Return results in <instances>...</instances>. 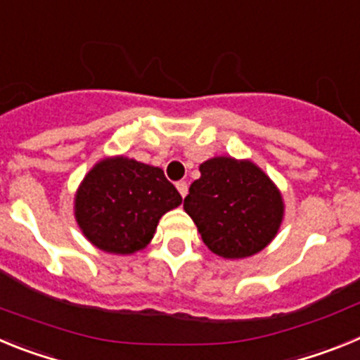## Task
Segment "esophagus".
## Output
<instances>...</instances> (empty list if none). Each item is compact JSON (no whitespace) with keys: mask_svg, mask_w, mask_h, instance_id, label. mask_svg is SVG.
<instances>
[{"mask_svg":"<svg viewBox=\"0 0 360 360\" xmlns=\"http://www.w3.org/2000/svg\"><path fill=\"white\" fill-rule=\"evenodd\" d=\"M176 189H178V193L182 195V198H186L187 191H189V186H187V182L180 180V182H176Z\"/></svg>","mask_w":360,"mask_h":360,"instance_id":"34e87169","label":"esophagus"}]
</instances>
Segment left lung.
Returning a JSON list of instances; mask_svg holds the SVG:
<instances>
[{
  "instance_id": "obj_1",
  "label": "left lung",
  "mask_w": 360,
  "mask_h": 360,
  "mask_svg": "<svg viewBox=\"0 0 360 360\" xmlns=\"http://www.w3.org/2000/svg\"><path fill=\"white\" fill-rule=\"evenodd\" d=\"M184 209L203 243L218 256L247 257L265 249L278 232L283 200L252 162L218 157L200 165Z\"/></svg>"
}]
</instances>
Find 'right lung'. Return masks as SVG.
Segmentation results:
<instances>
[{
    "instance_id": "right-lung-1",
    "label": "right lung",
    "mask_w": 360,
    "mask_h": 360,
    "mask_svg": "<svg viewBox=\"0 0 360 360\" xmlns=\"http://www.w3.org/2000/svg\"><path fill=\"white\" fill-rule=\"evenodd\" d=\"M182 203L160 167L117 157L98 162L75 196V218L84 236L113 254L144 249L158 219Z\"/></svg>"
}]
</instances>
